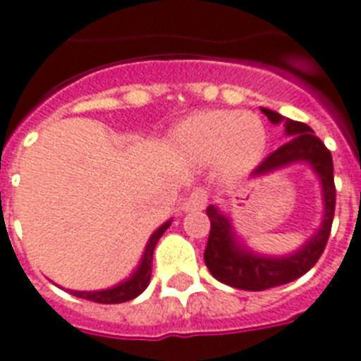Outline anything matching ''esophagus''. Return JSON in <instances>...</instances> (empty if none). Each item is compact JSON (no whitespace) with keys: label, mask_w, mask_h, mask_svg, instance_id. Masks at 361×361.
Returning <instances> with one entry per match:
<instances>
[{"label":"esophagus","mask_w":361,"mask_h":361,"mask_svg":"<svg viewBox=\"0 0 361 361\" xmlns=\"http://www.w3.org/2000/svg\"><path fill=\"white\" fill-rule=\"evenodd\" d=\"M206 204H208V191L202 189V187H197L195 191L187 197L185 200V210L187 212H197L204 210Z\"/></svg>","instance_id":"obj_1"}]
</instances>
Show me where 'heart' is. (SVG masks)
Returning <instances> with one entry per match:
<instances>
[{"mask_svg":"<svg viewBox=\"0 0 361 361\" xmlns=\"http://www.w3.org/2000/svg\"><path fill=\"white\" fill-rule=\"evenodd\" d=\"M176 142L195 161H217L225 176L240 178L263 161L267 128L255 114L216 109L187 119Z\"/></svg>","mask_w":361,"mask_h":361,"instance_id":"obj_1","label":"heart"}]
</instances>
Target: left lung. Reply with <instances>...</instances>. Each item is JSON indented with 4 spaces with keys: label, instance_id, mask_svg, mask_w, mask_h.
I'll return each mask as SVG.
<instances>
[{
    "label": "left lung",
    "instance_id": "obj_1",
    "mask_svg": "<svg viewBox=\"0 0 361 361\" xmlns=\"http://www.w3.org/2000/svg\"><path fill=\"white\" fill-rule=\"evenodd\" d=\"M261 111L274 125L284 121L286 134L293 137L288 144L280 145L279 149L265 157L259 166L254 170V174L272 172L291 162H309L316 174L320 176L326 210H324L322 229L299 252L288 257H261L236 246L229 219L221 216L214 206L206 208V214L210 217V235H208V244L204 250L206 267L212 272V276L219 282L246 291H263L269 288H276V286L301 279L305 272H309L326 250L335 216L334 159L329 149L320 137L312 134V128L309 125L284 119L280 114L265 109V107Z\"/></svg>",
    "mask_w": 361,
    "mask_h": 361
}]
</instances>
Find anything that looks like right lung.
Listing matches in <instances>:
<instances>
[{
	"instance_id": "1",
	"label": "right lung",
	"mask_w": 361,
	"mask_h": 361,
	"mask_svg": "<svg viewBox=\"0 0 361 361\" xmlns=\"http://www.w3.org/2000/svg\"><path fill=\"white\" fill-rule=\"evenodd\" d=\"M170 221L161 225L159 229L151 235L147 246H145L144 259L137 267V271L132 274L130 279L123 282V284L115 286L111 290H102V291H73V295L81 297V299H89L94 302H104V305H115V302H125L130 301L134 297H137L142 291L149 286L151 279V263H153V250H155L157 242L162 236V233L169 229Z\"/></svg>"
}]
</instances>
